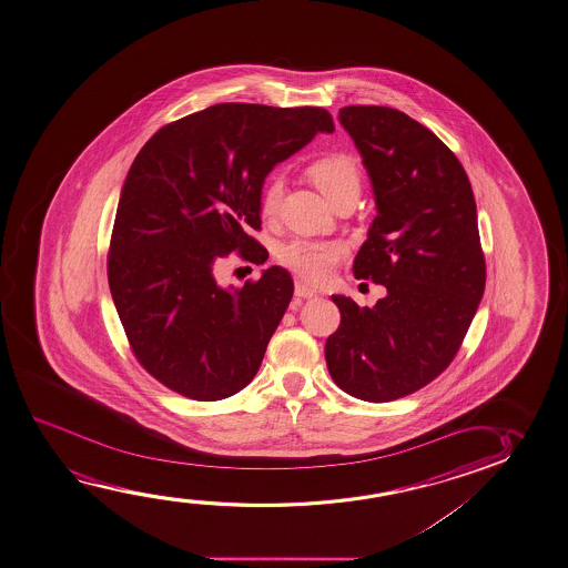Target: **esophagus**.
Returning <instances> with one entry per match:
<instances>
[{
	"mask_svg": "<svg viewBox=\"0 0 568 568\" xmlns=\"http://www.w3.org/2000/svg\"><path fill=\"white\" fill-rule=\"evenodd\" d=\"M295 295L303 298H313L316 296V288L306 285L305 281H295Z\"/></svg>",
	"mask_w": 568,
	"mask_h": 568,
	"instance_id": "esophagus-1",
	"label": "esophagus"
}]
</instances>
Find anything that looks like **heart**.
<instances>
[{
	"label": "heart",
	"instance_id": "1",
	"mask_svg": "<svg viewBox=\"0 0 568 568\" xmlns=\"http://www.w3.org/2000/svg\"><path fill=\"white\" fill-rule=\"evenodd\" d=\"M316 187L328 199L342 191L359 190V170L346 154H332L314 162L311 168ZM285 181L281 173H272L260 195V211L263 216H275L280 211ZM347 254V246L339 240L298 239L283 242L277 247V260L303 280L326 281Z\"/></svg>",
	"mask_w": 568,
	"mask_h": 568
}]
</instances>
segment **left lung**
Returning <instances> with one entry per match:
<instances>
[{"mask_svg": "<svg viewBox=\"0 0 568 568\" xmlns=\"http://www.w3.org/2000/svg\"><path fill=\"white\" fill-rule=\"evenodd\" d=\"M339 123L377 203L354 275L385 285L387 296L362 308L332 295L342 322L324 354L344 393L388 403L442 375L475 318L486 281L477 203L457 156L403 111L349 105Z\"/></svg>", "mask_w": 568, "mask_h": 568, "instance_id": "left-lung-1", "label": "left lung"}]
</instances>
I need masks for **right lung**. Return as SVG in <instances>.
Listing matches in <instances>:
<instances>
[{
	"mask_svg": "<svg viewBox=\"0 0 568 568\" xmlns=\"http://www.w3.org/2000/svg\"><path fill=\"white\" fill-rule=\"evenodd\" d=\"M334 132L322 108L221 103L165 124L124 180L108 277L132 354L162 385L213 403L255 377L293 296L287 270L224 288L214 265L236 252L263 263L247 232L273 165Z\"/></svg>",
	"mask_w": 568,
	"mask_h": 568,
	"instance_id": "add662e5",
	"label": "right lung"
}]
</instances>
